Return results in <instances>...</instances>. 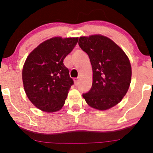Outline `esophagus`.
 I'll list each match as a JSON object with an SVG mask.
<instances>
[{
    "label": "esophagus",
    "instance_id": "1",
    "mask_svg": "<svg viewBox=\"0 0 153 153\" xmlns=\"http://www.w3.org/2000/svg\"><path fill=\"white\" fill-rule=\"evenodd\" d=\"M74 81H75V85H78V84H79V81H80V78H75Z\"/></svg>",
    "mask_w": 153,
    "mask_h": 153
}]
</instances>
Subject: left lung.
Wrapping results in <instances>:
<instances>
[{"label": "left lung", "mask_w": 153, "mask_h": 153, "mask_svg": "<svg viewBox=\"0 0 153 153\" xmlns=\"http://www.w3.org/2000/svg\"><path fill=\"white\" fill-rule=\"evenodd\" d=\"M78 45L88 55L93 70L92 87L82 97L98 110L116 106L127 94L131 82V68L127 54L102 35L80 36Z\"/></svg>", "instance_id": "obj_1"}]
</instances>
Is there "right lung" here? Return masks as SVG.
I'll list each match as a JSON object with an SVG mask.
<instances>
[{
	"label": "right lung",
	"mask_w": 153,
	"mask_h": 153,
	"mask_svg": "<svg viewBox=\"0 0 153 153\" xmlns=\"http://www.w3.org/2000/svg\"><path fill=\"white\" fill-rule=\"evenodd\" d=\"M78 38L53 37L40 44L26 58L22 79L28 99L45 112L60 110L73 80L63 60L78 43Z\"/></svg>",
	"instance_id": "obj_1"
}]
</instances>
